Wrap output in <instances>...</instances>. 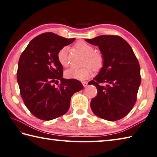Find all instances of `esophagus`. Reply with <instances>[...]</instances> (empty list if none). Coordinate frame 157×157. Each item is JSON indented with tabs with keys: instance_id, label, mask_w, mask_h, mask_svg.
Segmentation results:
<instances>
[{
	"instance_id": "34e87169",
	"label": "esophagus",
	"mask_w": 157,
	"mask_h": 157,
	"mask_svg": "<svg viewBox=\"0 0 157 157\" xmlns=\"http://www.w3.org/2000/svg\"><path fill=\"white\" fill-rule=\"evenodd\" d=\"M82 84L84 86V87H86L88 85V82H82Z\"/></svg>"
}]
</instances>
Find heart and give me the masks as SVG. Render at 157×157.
<instances>
[{
    "label": "heart",
    "instance_id": "1",
    "mask_svg": "<svg viewBox=\"0 0 157 157\" xmlns=\"http://www.w3.org/2000/svg\"><path fill=\"white\" fill-rule=\"evenodd\" d=\"M75 47L84 55L85 58L83 65L85 67L80 69L70 68L67 69L64 75L67 78L84 80L93 75V69L99 71L102 68L104 64V57L102 54L95 52V49L91 44L86 41H78ZM57 59L59 63L64 67L69 65L68 48L63 47L58 52Z\"/></svg>",
    "mask_w": 157,
    "mask_h": 157
}]
</instances>
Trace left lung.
Listing matches in <instances>:
<instances>
[{
	"label": "left lung",
	"instance_id": "left-lung-1",
	"mask_svg": "<svg viewBox=\"0 0 157 157\" xmlns=\"http://www.w3.org/2000/svg\"><path fill=\"white\" fill-rule=\"evenodd\" d=\"M99 46L104 57L100 72L90 82L97 88L90 107L95 115L109 121L127 116L136 102L141 83L140 66L128 43L117 35L86 39Z\"/></svg>",
	"mask_w": 157,
	"mask_h": 157
}]
</instances>
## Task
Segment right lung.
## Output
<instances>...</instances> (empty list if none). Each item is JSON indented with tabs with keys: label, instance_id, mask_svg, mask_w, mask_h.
Segmentation results:
<instances>
[{
	"label": "right lung",
	"instance_id": "1",
	"mask_svg": "<svg viewBox=\"0 0 157 157\" xmlns=\"http://www.w3.org/2000/svg\"><path fill=\"white\" fill-rule=\"evenodd\" d=\"M75 39L45 33L31 40L21 54L17 80L24 104L36 118L51 121L64 114L72 95L84 88L77 79L63 78L57 59L58 52Z\"/></svg>",
	"mask_w": 157,
	"mask_h": 157
}]
</instances>
